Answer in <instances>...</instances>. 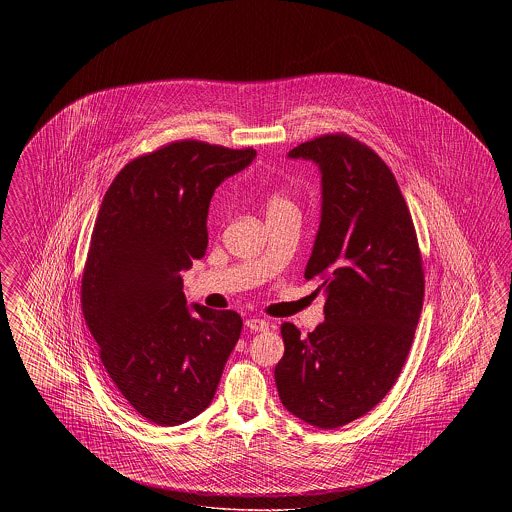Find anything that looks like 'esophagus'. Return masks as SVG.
Listing matches in <instances>:
<instances>
[{
    "mask_svg": "<svg viewBox=\"0 0 512 512\" xmlns=\"http://www.w3.org/2000/svg\"><path fill=\"white\" fill-rule=\"evenodd\" d=\"M245 326L251 330V332H265V330H268V324L267 320L265 318H247L245 320Z\"/></svg>",
    "mask_w": 512,
    "mask_h": 512,
    "instance_id": "esophagus-1",
    "label": "esophagus"
}]
</instances>
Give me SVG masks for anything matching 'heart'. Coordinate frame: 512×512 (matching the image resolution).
Segmentation results:
<instances>
[{
	"label": "heart",
	"instance_id": "heart-1",
	"mask_svg": "<svg viewBox=\"0 0 512 512\" xmlns=\"http://www.w3.org/2000/svg\"><path fill=\"white\" fill-rule=\"evenodd\" d=\"M293 205L292 201L282 194H270L267 197V213H274V211H280L284 207H290Z\"/></svg>",
	"mask_w": 512,
	"mask_h": 512
}]
</instances>
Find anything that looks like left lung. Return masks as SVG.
Wrapping results in <instances>:
<instances>
[{"mask_svg":"<svg viewBox=\"0 0 512 512\" xmlns=\"http://www.w3.org/2000/svg\"><path fill=\"white\" fill-rule=\"evenodd\" d=\"M290 157L322 172V217L307 280L326 292L324 322L305 338L282 324L284 357L274 380L284 407L332 430L374 409L411 351L424 301V268L399 184L370 147L322 134Z\"/></svg>","mask_w":512,"mask_h":512,"instance_id":"1","label":"left lung"}]
</instances>
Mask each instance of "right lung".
Returning <instances> with one entry per match:
<instances>
[{
	"label": "right lung",
	"instance_id": "right-lung-1",
	"mask_svg": "<svg viewBox=\"0 0 512 512\" xmlns=\"http://www.w3.org/2000/svg\"><path fill=\"white\" fill-rule=\"evenodd\" d=\"M257 151L178 140L126 163L101 201L80 303L109 378L149 422L203 413L242 334L236 311L190 309L180 272L207 251L220 182Z\"/></svg>",
	"mask_w": 512,
	"mask_h": 512
}]
</instances>
